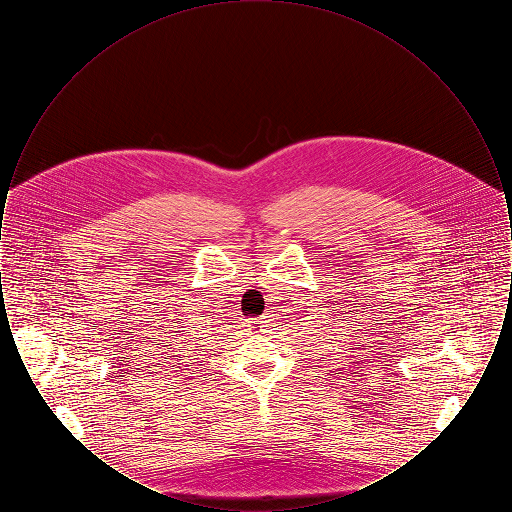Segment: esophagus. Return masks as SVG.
Masks as SVG:
<instances>
[{"instance_id":"obj_1","label":"esophagus","mask_w":512,"mask_h":512,"mask_svg":"<svg viewBox=\"0 0 512 512\" xmlns=\"http://www.w3.org/2000/svg\"><path fill=\"white\" fill-rule=\"evenodd\" d=\"M253 324H255L257 328H261V330H263V328H265V324H267V320H263V318H255V320H253Z\"/></svg>"}]
</instances>
